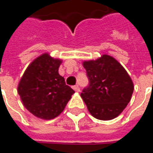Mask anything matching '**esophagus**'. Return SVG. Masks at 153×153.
Returning <instances> with one entry per match:
<instances>
[{
    "instance_id": "1",
    "label": "esophagus",
    "mask_w": 153,
    "mask_h": 153,
    "mask_svg": "<svg viewBox=\"0 0 153 153\" xmlns=\"http://www.w3.org/2000/svg\"><path fill=\"white\" fill-rule=\"evenodd\" d=\"M73 89H74L75 91H77V92H79V91H80V89H79V87L78 86V85H74V86H73Z\"/></svg>"
}]
</instances>
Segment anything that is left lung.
<instances>
[{
  "mask_svg": "<svg viewBox=\"0 0 153 153\" xmlns=\"http://www.w3.org/2000/svg\"><path fill=\"white\" fill-rule=\"evenodd\" d=\"M89 85L81 97L90 113L100 120L118 117L129 102L134 84L128 73L116 59L102 55L97 60L85 61Z\"/></svg>",
  "mask_w": 153,
  "mask_h": 153,
  "instance_id": "left-lung-1",
  "label": "left lung"
}]
</instances>
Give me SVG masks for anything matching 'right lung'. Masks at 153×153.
Wrapping results in <instances>:
<instances>
[{
  "label": "right lung",
  "instance_id": "right-lung-1",
  "mask_svg": "<svg viewBox=\"0 0 153 153\" xmlns=\"http://www.w3.org/2000/svg\"><path fill=\"white\" fill-rule=\"evenodd\" d=\"M62 60L45 53L34 59L19 81L18 92L27 110L35 117H57L71 99L74 91L58 74Z\"/></svg>",
  "mask_w": 153,
  "mask_h": 153
}]
</instances>
